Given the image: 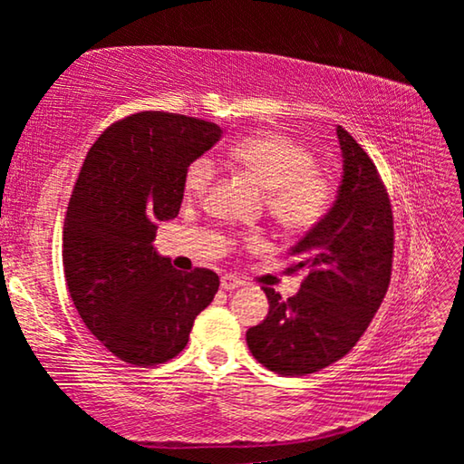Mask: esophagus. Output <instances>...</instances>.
Listing matches in <instances>:
<instances>
[{
  "instance_id": "obj_1",
  "label": "esophagus",
  "mask_w": 464,
  "mask_h": 464,
  "mask_svg": "<svg viewBox=\"0 0 464 464\" xmlns=\"http://www.w3.org/2000/svg\"><path fill=\"white\" fill-rule=\"evenodd\" d=\"M241 285H243V280H239L237 276H231V274H223V276H221V286L225 290H235V288H239Z\"/></svg>"
}]
</instances>
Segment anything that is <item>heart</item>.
I'll list each match as a JSON object with an SVG mask.
<instances>
[{"mask_svg": "<svg viewBox=\"0 0 464 464\" xmlns=\"http://www.w3.org/2000/svg\"><path fill=\"white\" fill-rule=\"evenodd\" d=\"M227 160L247 171L266 188V207L286 231H309L332 210L337 194L335 178L315 163V153L280 132H260L235 140ZM217 179L208 155L196 157L184 171V194L200 198Z\"/></svg>", "mask_w": 464, "mask_h": 464, "instance_id": "obj_1", "label": "heart"}]
</instances>
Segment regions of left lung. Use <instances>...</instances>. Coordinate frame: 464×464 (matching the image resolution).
I'll return each instance as SVG.
<instances>
[{
    "label": "left lung",
    "mask_w": 464,
    "mask_h": 464,
    "mask_svg": "<svg viewBox=\"0 0 464 464\" xmlns=\"http://www.w3.org/2000/svg\"><path fill=\"white\" fill-rule=\"evenodd\" d=\"M343 178L327 217L290 249L286 274L307 270L301 290L282 298L262 286L270 311L247 329L257 362L285 376L313 374L354 348L387 295L395 229L387 186L371 157L337 127Z\"/></svg>",
    "instance_id": "left-lung-1"
}]
</instances>
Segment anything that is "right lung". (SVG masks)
Wrapping results in <instances>:
<instances>
[{"label":"right lung","instance_id":"1","mask_svg":"<svg viewBox=\"0 0 464 464\" xmlns=\"http://www.w3.org/2000/svg\"><path fill=\"white\" fill-rule=\"evenodd\" d=\"M221 135L194 116L137 112L110 124L85 155L63 227V268L83 324L122 362L176 358L217 295L213 270H174L153 239L157 223L179 213L188 163Z\"/></svg>","mask_w":464,"mask_h":464}]
</instances>
